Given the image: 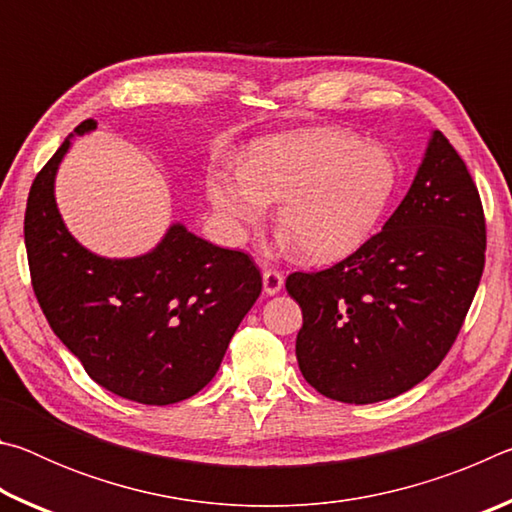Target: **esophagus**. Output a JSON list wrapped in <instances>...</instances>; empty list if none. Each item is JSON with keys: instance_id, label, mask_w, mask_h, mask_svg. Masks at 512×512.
Listing matches in <instances>:
<instances>
[{"instance_id": "obj_1", "label": "esophagus", "mask_w": 512, "mask_h": 512, "mask_svg": "<svg viewBox=\"0 0 512 512\" xmlns=\"http://www.w3.org/2000/svg\"><path fill=\"white\" fill-rule=\"evenodd\" d=\"M262 282H264L266 296H275V293H280L282 287H284V277H282V273H277V271H264Z\"/></svg>"}]
</instances>
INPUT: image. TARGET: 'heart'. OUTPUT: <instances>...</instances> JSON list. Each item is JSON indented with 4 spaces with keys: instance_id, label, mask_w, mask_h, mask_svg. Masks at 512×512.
<instances>
[{
    "instance_id": "b5f03b06",
    "label": "heart",
    "mask_w": 512,
    "mask_h": 512,
    "mask_svg": "<svg viewBox=\"0 0 512 512\" xmlns=\"http://www.w3.org/2000/svg\"><path fill=\"white\" fill-rule=\"evenodd\" d=\"M397 189V162L379 144L336 128H305L250 144L241 171L207 176V198L235 230L264 219L277 205L289 248L311 262H336L366 244Z\"/></svg>"
}]
</instances>
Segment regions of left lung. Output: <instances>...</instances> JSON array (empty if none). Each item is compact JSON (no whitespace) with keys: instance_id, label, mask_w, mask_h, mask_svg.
Wrapping results in <instances>:
<instances>
[{"instance_id":"1","label":"left lung","mask_w":512,"mask_h":512,"mask_svg":"<svg viewBox=\"0 0 512 512\" xmlns=\"http://www.w3.org/2000/svg\"><path fill=\"white\" fill-rule=\"evenodd\" d=\"M479 192L440 131L409 192L357 253L287 277L302 309L296 357L318 393L345 404L391 400L452 348L485 262Z\"/></svg>"}]
</instances>
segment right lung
Instances as JSON below:
<instances>
[{
    "label": "right lung",
    "mask_w": 512,
    "mask_h": 512,
    "mask_svg": "<svg viewBox=\"0 0 512 512\" xmlns=\"http://www.w3.org/2000/svg\"><path fill=\"white\" fill-rule=\"evenodd\" d=\"M36 176L24 216L33 291L51 329L106 391L140 404H176L210 384L232 334L262 293L239 250L171 223L149 253L103 257L67 230L56 173L74 137Z\"/></svg>",
    "instance_id": "right-lung-1"
}]
</instances>
